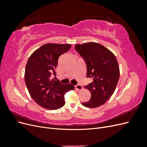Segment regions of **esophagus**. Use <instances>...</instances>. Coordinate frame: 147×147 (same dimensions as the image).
<instances>
[{
    "mask_svg": "<svg viewBox=\"0 0 147 147\" xmlns=\"http://www.w3.org/2000/svg\"><path fill=\"white\" fill-rule=\"evenodd\" d=\"M75 88L77 89V90H83V86L82 85H80V84H77V85L75 86Z\"/></svg>",
    "mask_w": 147,
    "mask_h": 147,
    "instance_id": "esophagus-1",
    "label": "esophagus"
}]
</instances>
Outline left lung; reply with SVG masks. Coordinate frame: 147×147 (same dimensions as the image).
<instances>
[{
  "label": "left lung",
  "mask_w": 147,
  "mask_h": 147,
  "mask_svg": "<svg viewBox=\"0 0 147 147\" xmlns=\"http://www.w3.org/2000/svg\"><path fill=\"white\" fill-rule=\"evenodd\" d=\"M75 48L85 62L87 78L93 80L84 86L91 93V99L82 104L89 108L101 106L113 94L119 80V69L116 57L97 43L75 45Z\"/></svg>",
  "instance_id": "8db88e82"
}]
</instances>
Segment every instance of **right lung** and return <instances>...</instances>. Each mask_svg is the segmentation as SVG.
<instances>
[{
	"label": "right lung",
	"mask_w": 147,
	"mask_h": 147,
	"mask_svg": "<svg viewBox=\"0 0 147 147\" xmlns=\"http://www.w3.org/2000/svg\"><path fill=\"white\" fill-rule=\"evenodd\" d=\"M71 47L70 44H45L35 51L28 61L24 74L26 86L31 97L44 109L63 107L64 94L75 89L71 84H63L59 80L50 79L51 74H56L59 56Z\"/></svg>",
	"instance_id": "add662e5"
}]
</instances>
